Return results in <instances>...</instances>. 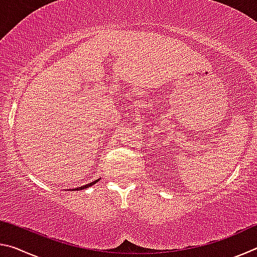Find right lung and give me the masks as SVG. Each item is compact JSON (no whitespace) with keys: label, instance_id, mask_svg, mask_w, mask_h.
<instances>
[{"label":"right lung","instance_id":"add662e5","mask_svg":"<svg viewBox=\"0 0 257 257\" xmlns=\"http://www.w3.org/2000/svg\"><path fill=\"white\" fill-rule=\"evenodd\" d=\"M99 179H97V180H95V181H93V182H90V184H87V185H85V186H82V187H79V188H75V190H81V189H86V188H88V187H90V186H93L94 184H96V182L98 181Z\"/></svg>","mask_w":257,"mask_h":257}]
</instances>
